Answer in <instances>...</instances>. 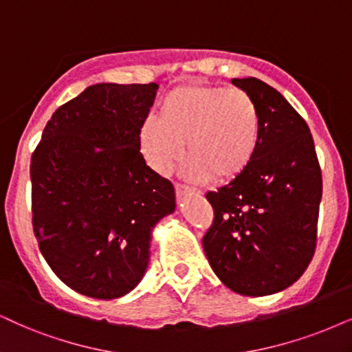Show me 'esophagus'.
Segmentation results:
<instances>
[{
	"label": "esophagus",
	"mask_w": 352,
	"mask_h": 352,
	"mask_svg": "<svg viewBox=\"0 0 352 352\" xmlns=\"http://www.w3.org/2000/svg\"><path fill=\"white\" fill-rule=\"evenodd\" d=\"M175 191H177V197H184V195H190V193L199 195L198 190H193V188H190V186H185V185H180V184L175 185Z\"/></svg>",
	"instance_id": "34e87169"
}]
</instances>
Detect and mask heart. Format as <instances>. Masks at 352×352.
<instances>
[{"label":"heart","mask_w":352,"mask_h":352,"mask_svg":"<svg viewBox=\"0 0 352 352\" xmlns=\"http://www.w3.org/2000/svg\"><path fill=\"white\" fill-rule=\"evenodd\" d=\"M255 100L240 89L188 84L164 97L157 118L141 128V148L151 166L167 172L180 159L193 180L228 184L247 170L260 144Z\"/></svg>","instance_id":"b5f03b06"}]
</instances>
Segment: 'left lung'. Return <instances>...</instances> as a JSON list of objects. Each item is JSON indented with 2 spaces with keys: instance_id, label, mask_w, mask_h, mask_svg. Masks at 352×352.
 <instances>
[{
  "instance_id": "1",
  "label": "left lung",
  "mask_w": 352,
  "mask_h": 352,
  "mask_svg": "<svg viewBox=\"0 0 352 352\" xmlns=\"http://www.w3.org/2000/svg\"><path fill=\"white\" fill-rule=\"evenodd\" d=\"M255 100L260 144L247 170L209 191L214 221L203 248L217 278L242 296H270L304 274L317 245L322 170L305 120L274 87L232 79Z\"/></svg>"
}]
</instances>
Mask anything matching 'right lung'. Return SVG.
<instances>
[{
    "label": "right lung",
    "mask_w": 352,
    "mask_h": 352,
    "mask_svg": "<svg viewBox=\"0 0 352 352\" xmlns=\"http://www.w3.org/2000/svg\"><path fill=\"white\" fill-rule=\"evenodd\" d=\"M157 84L102 82L52 115L32 154V226L43 258L79 294L117 299L146 273L175 190L141 154Z\"/></svg>",
    "instance_id": "obj_1"
}]
</instances>
